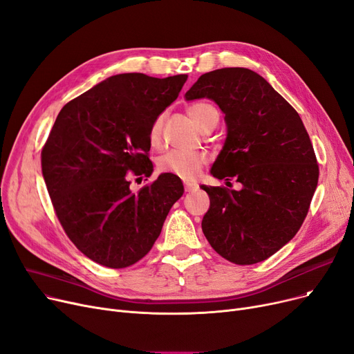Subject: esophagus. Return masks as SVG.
Listing matches in <instances>:
<instances>
[{
  "label": "esophagus",
  "instance_id": "34e87169",
  "mask_svg": "<svg viewBox=\"0 0 354 354\" xmlns=\"http://www.w3.org/2000/svg\"><path fill=\"white\" fill-rule=\"evenodd\" d=\"M198 189V183L195 182H185V191L187 192H194Z\"/></svg>",
  "mask_w": 354,
  "mask_h": 354
}]
</instances>
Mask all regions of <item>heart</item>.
<instances>
[{
    "instance_id": "heart-1",
    "label": "heart",
    "mask_w": 354,
    "mask_h": 354,
    "mask_svg": "<svg viewBox=\"0 0 354 354\" xmlns=\"http://www.w3.org/2000/svg\"><path fill=\"white\" fill-rule=\"evenodd\" d=\"M188 114L192 121L203 130L212 118H218V110L209 102H195L188 106ZM163 115H159L151 122L149 130V142L153 147H158L162 142ZM207 156L204 153H185L179 150L167 151L158 160V169L162 174L174 175L180 179L192 180L201 174Z\"/></svg>"
}]
</instances>
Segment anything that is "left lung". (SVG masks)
I'll return each mask as SVG.
<instances>
[{"mask_svg": "<svg viewBox=\"0 0 354 354\" xmlns=\"http://www.w3.org/2000/svg\"><path fill=\"white\" fill-rule=\"evenodd\" d=\"M212 100L225 114L227 137L211 175L241 189L207 187L203 232L236 265L270 257L294 239L318 183V165L299 114L259 73L223 68L204 73L187 101Z\"/></svg>", "mask_w": 354, "mask_h": 354, "instance_id": "8db88e82", "label": "left lung"}]
</instances>
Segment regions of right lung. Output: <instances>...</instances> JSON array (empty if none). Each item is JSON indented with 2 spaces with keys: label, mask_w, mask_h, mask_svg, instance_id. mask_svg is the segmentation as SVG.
I'll return each instance as SVG.
<instances>
[{
  "label": "right lung",
  "mask_w": 354,
  "mask_h": 354,
  "mask_svg": "<svg viewBox=\"0 0 354 354\" xmlns=\"http://www.w3.org/2000/svg\"><path fill=\"white\" fill-rule=\"evenodd\" d=\"M188 75L120 73L69 101L41 150V172L71 241L94 262L121 269L145 257L183 194L162 174L137 194L129 174L150 176L151 122L179 95Z\"/></svg>",
  "instance_id": "1"
}]
</instances>
